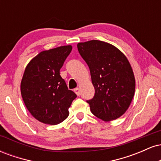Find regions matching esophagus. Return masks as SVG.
<instances>
[{"mask_svg": "<svg viewBox=\"0 0 161 161\" xmlns=\"http://www.w3.org/2000/svg\"><path fill=\"white\" fill-rule=\"evenodd\" d=\"M74 92H75V93L76 94V95L78 96L80 95V90H79V88H75L74 89Z\"/></svg>", "mask_w": 161, "mask_h": 161, "instance_id": "34e87169", "label": "esophagus"}]
</instances>
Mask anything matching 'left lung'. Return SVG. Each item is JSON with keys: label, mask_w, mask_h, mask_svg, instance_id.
Segmentation results:
<instances>
[{"label": "left lung", "mask_w": 161, "mask_h": 161, "mask_svg": "<svg viewBox=\"0 0 161 161\" xmlns=\"http://www.w3.org/2000/svg\"><path fill=\"white\" fill-rule=\"evenodd\" d=\"M78 51L88 64L95 96L87 101L92 114L109 122L128 110L135 95L136 79L128 59L108 42L92 40L80 42Z\"/></svg>", "instance_id": "obj_1"}]
</instances>
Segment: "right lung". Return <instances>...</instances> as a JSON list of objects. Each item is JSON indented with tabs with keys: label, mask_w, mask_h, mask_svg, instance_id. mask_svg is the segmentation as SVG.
<instances>
[{
	"label": "right lung",
	"mask_w": 161,
	"mask_h": 161,
	"mask_svg": "<svg viewBox=\"0 0 161 161\" xmlns=\"http://www.w3.org/2000/svg\"><path fill=\"white\" fill-rule=\"evenodd\" d=\"M72 48L65 45L42 51L24 71L20 85L24 104L32 116L45 124L57 125L65 120L76 97L60 75Z\"/></svg>",
	"instance_id": "add662e5"
}]
</instances>
